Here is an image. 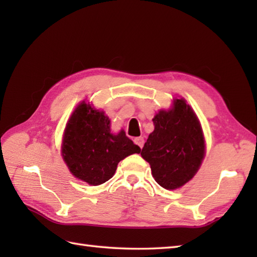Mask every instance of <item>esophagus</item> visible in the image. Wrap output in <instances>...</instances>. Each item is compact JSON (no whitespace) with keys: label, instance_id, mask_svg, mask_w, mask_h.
Segmentation results:
<instances>
[{"label":"esophagus","instance_id":"esophagus-1","mask_svg":"<svg viewBox=\"0 0 257 257\" xmlns=\"http://www.w3.org/2000/svg\"><path fill=\"white\" fill-rule=\"evenodd\" d=\"M135 144L136 145H138L140 148H143L144 147V144H145V140H144V138L143 137H138V138H136L135 139Z\"/></svg>","mask_w":257,"mask_h":257}]
</instances>
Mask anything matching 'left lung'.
<instances>
[{"label": "left lung", "mask_w": 257, "mask_h": 257, "mask_svg": "<svg viewBox=\"0 0 257 257\" xmlns=\"http://www.w3.org/2000/svg\"><path fill=\"white\" fill-rule=\"evenodd\" d=\"M155 130L141 150L156 182L167 190L181 188L198 172L205 155L201 123L183 98L152 119Z\"/></svg>", "instance_id": "8db88e82"}]
</instances>
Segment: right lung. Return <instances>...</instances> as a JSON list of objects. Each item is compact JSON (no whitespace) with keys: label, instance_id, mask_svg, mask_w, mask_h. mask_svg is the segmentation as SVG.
Listing matches in <instances>:
<instances>
[{"label":"right lung","instance_id":"obj_1","mask_svg":"<svg viewBox=\"0 0 257 257\" xmlns=\"http://www.w3.org/2000/svg\"><path fill=\"white\" fill-rule=\"evenodd\" d=\"M140 150L123 130L112 134L110 119L105 112L85 101L70 116L62 144V156L69 171L90 185L108 181L120 161L140 154Z\"/></svg>","mask_w":257,"mask_h":257}]
</instances>
